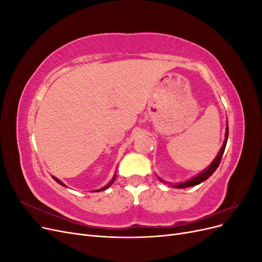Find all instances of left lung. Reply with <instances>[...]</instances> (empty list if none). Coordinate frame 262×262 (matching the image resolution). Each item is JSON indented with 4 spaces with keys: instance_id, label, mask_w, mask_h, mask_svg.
Listing matches in <instances>:
<instances>
[{
    "instance_id": "8db88e82",
    "label": "left lung",
    "mask_w": 262,
    "mask_h": 262,
    "mask_svg": "<svg viewBox=\"0 0 262 262\" xmlns=\"http://www.w3.org/2000/svg\"><path fill=\"white\" fill-rule=\"evenodd\" d=\"M227 139H228V125H227V128H226V136H225V141H224V143H223V146H222L220 153L217 154V156L215 157V160L212 162V164L209 166V167L205 169L204 171H202L201 173H199V175H198V176L193 177L192 179H190V180H188L186 182H180V184L170 185V186L173 187V188L181 189V188H187V187H192V186H195V185H199V184H201L202 181L207 180L212 175V173L216 170V168L219 167V165H220L221 160H222V156H223V153H224L225 147H226Z\"/></svg>"
}]
</instances>
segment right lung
I'll list each match as a JSON object with an SVG mask.
<instances>
[{"label":"right lung","instance_id":"1","mask_svg":"<svg viewBox=\"0 0 262 262\" xmlns=\"http://www.w3.org/2000/svg\"><path fill=\"white\" fill-rule=\"evenodd\" d=\"M52 178H53V179H54V180H55V181H57V182H58V184H60V185H61V186H66V185H64V184H63V182H62V181H61V180H59V179H57V178H55V177H53V176H52ZM115 179H116V175H115V177H114V178H113V180H112V181H110V182H109V184H108V185H107V186H105V187H104V188H101V189H98V190H95V191H102V190H105V189H107V188H109V187H110V186H112V185H113V182H114V181H115Z\"/></svg>","mask_w":262,"mask_h":262}]
</instances>
